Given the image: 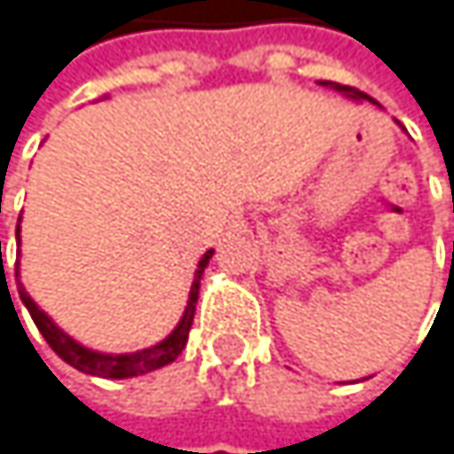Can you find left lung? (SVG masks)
I'll use <instances>...</instances> for the list:
<instances>
[{"label": "left lung", "mask_w": 454, "mask_h": 454, "mask_svg": "<svg viewBox=\"0 0 454 454\" xmlns=\"http://www.w3.org/2000/svg\"><path fill=\"white\" fill-rule=\"evenodd\" d=\"M323 85H331L333 90H341V93H349L352 99H366V102H372V105H380V102H374L369 93H361L358 88H349V85H341V82H328V80H323Z\"/></svg>", "instance_id": "left-lung-1"}]
</instances>
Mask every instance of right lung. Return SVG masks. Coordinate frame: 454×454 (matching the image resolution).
I'll return each instance as SVG.
<instances>
[{"instance_id": "right-lung-1", "label": "right lung", "mask_w": 454, "mask_h": 454, "mask_svg": "<svg viewBox=\"0 0 454 454\" xmlns=\"http://www.w3.org/2000/svg\"><path fill=\"white\" fill-rule=\"evenodd\" d=\"M20 229H15V237H18ZM212 258V250L204 253V258L199 261V269H196V279L191 285V299H188V307H185V315L183 320L177 323V328L150 349H142V352H129V355H102V352H93L82 344H77L74 339H69L61 328H56V323L31 301V296L23 290V285L18 282V296L20 301L26 304L31 320L40 328V333L45 336V341L51 344V349L59 355L61 361H67L69 366H74L77 372H85V374H93V377H105V380H126V377H137V374H145V372H153V369H160L172 364L177 355L183 352L185 341H188V331L193 325V312H196V301H199V282H201V274L207 269ZM15 277H18V263H15Z\"/></svg>"}]
</instances>
